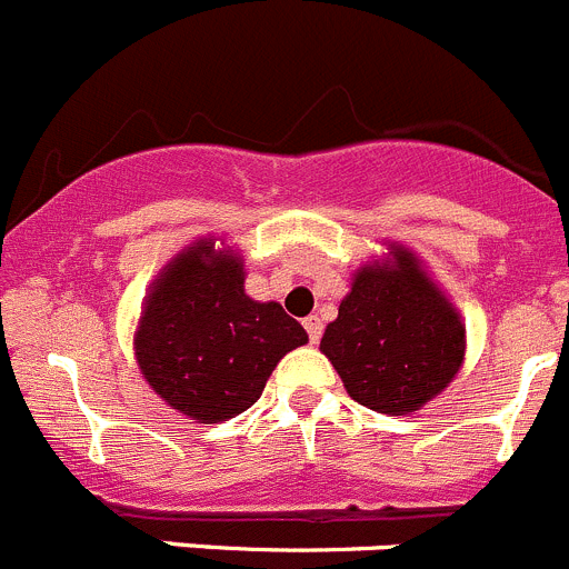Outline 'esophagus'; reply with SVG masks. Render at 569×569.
<instances>
[{
  "mask_svg": "<svg viewBox=\"0 0 569 569\" xmlns=\"http://www.w3.org/2000/svg\"><path fill=\"white\" fill-rule=\"evenodd\" d=\"M305 329H307V335H310V343H318V340H321V332H323L321 318L318 316L305 318Z\"/></svg>",
  "mask_w": 569,
  "mask_h": 569,
  "instance_id": "34e87169",
  "label": "esophagus"
}]
</instances>
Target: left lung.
I'll use <instances>...</instances> for the list:
<instances>
[{
  "label": "left lung",
  "mask_w": 569,
  "mask_h": 569,
  "mask_svg": "<svg viewBox=\"0 0 569 569\" xmlns=\"http://www.w3.org/2000/svg\"><path fill=\"white\" fill-rule=\"evenodd\" d=\"M463 346L458 312L402 248L393 264L360 268L321 338L349 397L391 416L419 410L450 386Z\"/></svg>",
  "instance_id": "obj_1"
}]
</instances>
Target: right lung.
I'll use <instances>...</instances> for the list:
<instances>
[{
  "instance_id": "1",
  "label": "right lung",
  "mask_w": 569,
  "mask_h": 569,
  "mask_svg": "<svg viewBox=\"0 0 569 569\" xmlns=\"http://www.w3.org/2000/svg\"><path fill=\"white\" fill-rule=\"evenodd\" d=\"M305 343V327L281 305L248 299L240 259L194 242L156 279L133 346L170 408L218 425L251 408L276 362Z\"/></svg>"
}]
</instances>
